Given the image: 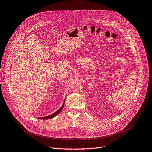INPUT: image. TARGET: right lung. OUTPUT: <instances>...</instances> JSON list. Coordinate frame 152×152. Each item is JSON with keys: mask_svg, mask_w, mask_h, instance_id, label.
<instances>
[{"mask_svg": "<svg viewBox=\"0 0 152 152\" xmlns=\"http://www.w3.org/2000/svg\"><path fill=\"white\" fill-rule=\"evenodd\" d=\"M64 102H65V101H64V102H63V105H62V106L56 112H55V113H53V114H51V115H48V116H47V117H38V118H40V119H49V118H53V117H55V116H56L59 113H60V112L62 110V109L63 108V107H64Z\"/></svg>", "mask_w": 152, "mask_h": 152, "instance_id": "right-lung-1", "label": "right lung"}]
</instances>
